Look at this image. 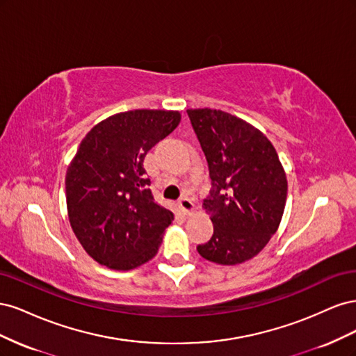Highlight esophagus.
<instances>
[{"mask_svg":"<svg viewBox=\"0 0 356 356\" xmlns=\"http://www.w3.org/2000/svg\"><path fill=\"white\" fill-rule=\"evenodd\" d=\"M178 204H179V208H181V211L184 212L186 215H193L196 212V208H195V203H193L188 197H182L179 202H178Z\"/></svg>","mask_w":356,"mask_h":356,"instance_id":"obj_1","label":"esophagus"}]
</instances>
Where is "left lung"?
Returning a JSON list of instances; mask_svg holds the SVG:
<instances>
[{
	"mask_svg": "<svg viewBox=\"0 0 356 356\" xmlns=\"http://www.w3.org/2000/svg\"><path fill=\"white\" fill-rule=\"evenodd\" d=\"M208 160L211 195L202 208L213 234L199 245L204 260L236 266L251 260L281 224L288 182L267 136L242 118L221 110H187Z\"/></svg>",
	"mask_w": 356,
	"mask_h": 356,
	"instance_id": "8db88e82",
	"label": "left lung"
}]
</instances>
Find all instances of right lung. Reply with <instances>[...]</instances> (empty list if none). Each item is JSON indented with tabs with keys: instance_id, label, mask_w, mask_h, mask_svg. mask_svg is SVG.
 I'll return each mask as SVG.
<instances>
[{
	"instance_id": "add662e5",
	"label": "right lung",
	"mask_w": 356,
	"mask_h": 356,
	"mask_svg": "<svg viewBox=\"0 0 356 356\" xmlns=\"http://www.w3.org/2000/svg\"><path fill=\"white\" fill-rule=\"evenodd\" d=\"M179 122V111L134 110L105 118L83 138L67 169V209L95 261L132 270L157 254L174 213L154 200L144 159Z\"/></svg>"
}]
</instances>
